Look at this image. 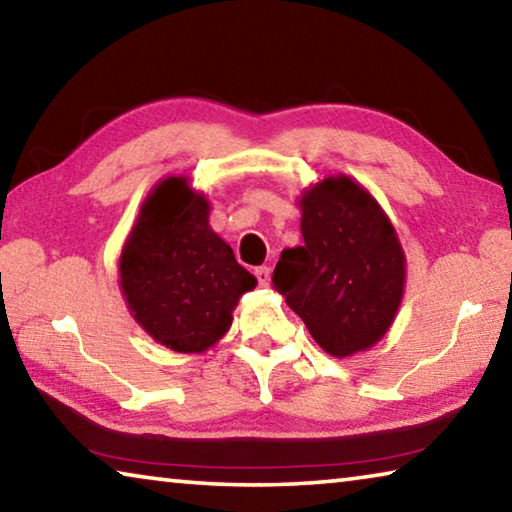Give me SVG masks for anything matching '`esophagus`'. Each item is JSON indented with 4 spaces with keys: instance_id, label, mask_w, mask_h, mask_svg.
Returning <instances> with one entry per match:
<instances>
[{
    "instance_id": "obj_1",
    "label": "esophagus",
    "mask_w": 512,
    "mask_h": 512,
    "mask_svg": "<svg viewBox=\"0 0 512 512\" xmlns=\"http://www.w3.org/2000/svg\"><path fill=\"white\" fill-rule=\"evenodd\" d=\"M255 275H257V280H259V287H264V289L271 287V268H268V266L257 268Z\"/></svg>"
}]
</instances>
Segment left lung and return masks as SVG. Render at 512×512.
<instances>
[{
    "label": "left lung",
    "mask_w": 512,
    "mask_h": 512,
    "mask_svg": "<svg viewBox=\"0 0 512 512\" xmlns=\"http://www.w3.org/2000/svg\"><path fill=\"white\" fill-rule=\"evenodd\" d=\"M296 205L305 244L282 250L275 289L332 357L375 348L391 329L406 287L395 225L377 198L345 173L311 183Z\"/></svg>",
    "instance_id": "1"
}]
</instances>
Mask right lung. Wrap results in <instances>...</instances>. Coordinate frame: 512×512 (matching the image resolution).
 <instances>
[{"label": "right lung", "instance_id": "right-lung-1", "mask_svg": "<svg viewBox=\"0 0 512 512\" xmlns=\"http://www.w3.org/2000/svg\"><path fill=\"white\" fill-rule=\"evenodd\" d=\"M212 203L189 176L158 180L121 246L119 289L155 343L180 354L214 348L239 298L257 287L210 225Z\"/></svg>", "mask_w": 512, "mask_h": 512}]
</instances>
